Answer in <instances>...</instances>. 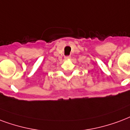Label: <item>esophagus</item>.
<instances>
[{
  "label": "esophagus",
  "instance_id": "1",
  "mask_svg": "<svg viewBox=\"0 0 130 130\" xmlns=\"http://www.w3.org/2000/svg\"><path fill=\"white\" fill-rule=\"evenodd\" d=\"M70 58H71V56H65V60H69Z\"/></svg>",
  "mask_w": 130,
  "mask_h": 130
}]
</instances>
